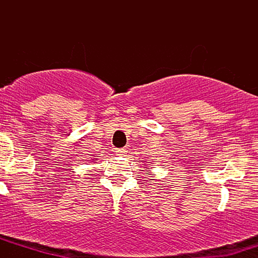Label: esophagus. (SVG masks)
I'll return each mask as SVG.
<instances>
[{
	"label": "esophagus",
	"instance_id": "34e87169",
	"mask_svg": "<svg viewBox=\"0 0 258 258\" xmlns=\"http://www.w3.org/2000/svg\"><path fill=\"white\" fill-rule=\"evenodd\" d=\"M115 152H116V155L123 156L127 153V150L125 149V148H121V149H116V150H115Z\"/></svg>",
	"mask_w": 258,
	"mask_h": 258
}]
</instances>
